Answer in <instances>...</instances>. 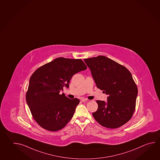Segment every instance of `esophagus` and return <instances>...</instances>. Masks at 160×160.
<instances>
[{
  "label": "esophagus",
  "mask_w": 160,
  "mask_h": 160,
  "mask_svg": "<svg viewBox=\"0 0 160 160\" xmlns=\"http://www.w3.org/2000/svg\"><path fill=\"white\" fill-rule=\"evenodd\" d=\"M81 100H82V102H85V101H87V99H86L85 98H81Z\"/></svg>",
  "instance_id": "34e87169"
}]
</instances>
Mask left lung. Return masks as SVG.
Returning <instances> with one entry per match:
<instances>
[{
  "label": "left lung",
  "mask_w": 160,
  "mask_h": 160,
  "mask_svg": "<svg viewBox=\"0 0 160 160\" xmlns=\"http://www.w3.org/2000/svg\"><path fill=\"white\" fill-rule=\"evenodd\" d=\"M98 88L108 95L107 101L97 100L93 118L104 127H120L130 120L136 107L138 89L129 71L104 56L84 60Z\"/></svg>",
  "instance_id": "left-lung-1"
}]
</instances>
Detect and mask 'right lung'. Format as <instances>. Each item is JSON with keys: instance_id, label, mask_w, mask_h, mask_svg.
<instances>
[{"instance_id": "1", "label": "right lung", "mask_w": 160, "mask_h": 160, "mask_svg": "<svg viewBox=\"0 0 160 160\" xmlns=\"http://www.w3.org/2000/svg\"><path fill=\"white\" fill-rule=\"evenodd\" d=\"M87 68L82 59L58 58L37 69L29 78L26 101L34 120L41 127L55 132L62 129L72 118L79 104L62 93L63 87L75 73Z\"/></svg>"}]
</instances>
